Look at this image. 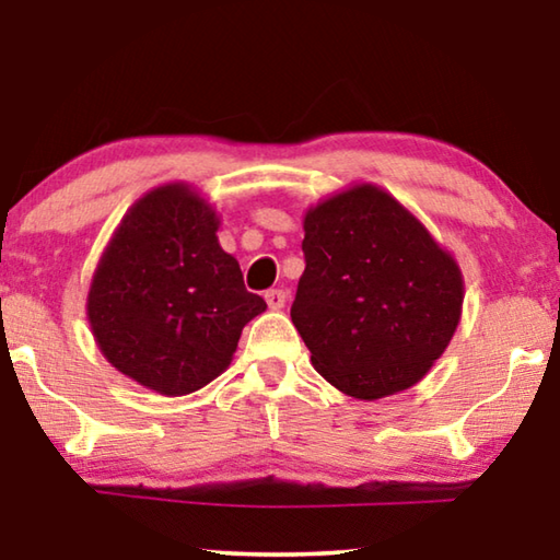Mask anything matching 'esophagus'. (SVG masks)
Returning a JSON list of instances; mask_svg holds the SVG:
<instances>
[{
  "label": "esophagus",
  "mask_w": 560,
  "mask_h": 560,
  "mask_svg": "<svg viewBox=\"0 0 560 560\" xmlns=\"http://www.w3.org/2000/svg\"><path fill=\"white\" fill-rule=\"evenodd\" d=\"M265 301H267V305H270L272 311H280L282 305H285V301H288V295L282 293V290H278V288H272V290H267L265 293Z\"/></svg>",
  "instance_id": "esophagus-1"
}]
</instances>
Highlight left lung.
<instances>
[{"mask_svg":"<svg viewBox=\"0 0 560 560\" xmlns=\"http://www.w3.org/2000/svg\"><path fill=\"white\" fill-rule=\"evenodd\" d=\"M303 232L305 270L290 318L320 377L357 400L423 380L462 320L454 255L374 183L311 206Z\"/></svg>","mask_w":560,"mask_h":560,"instance_id":"obj_1","label":"left lung"}]
</instances>
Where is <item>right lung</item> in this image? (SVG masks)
<instances>
[{
    "mask_svg": "<svg viewBox=\"0 0 560 560\" xmlns=\"http://www.w3.org/2000/svg\"><path fill=\"white\" fill-rule=\"evenodd\" d=\"M217 232L219 213L194 186L165 183L129 206L91 278L98 349L152 393L180 397L217 380L267 308Z\"/></svg>",
    "mask_w": 560,
    "mask_h": 560,
    "instance_id": "add662e5",
    "label": "right lung"
}]
</instances>
